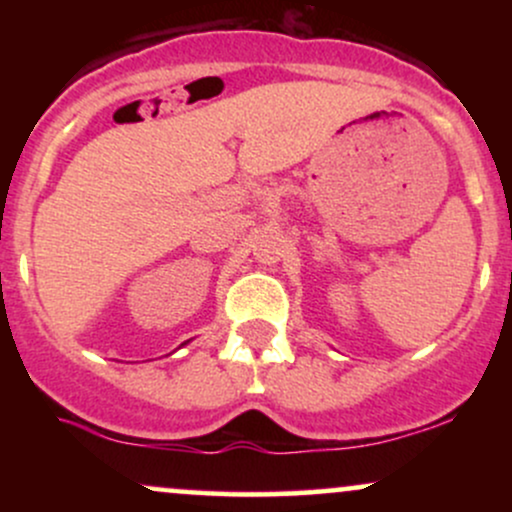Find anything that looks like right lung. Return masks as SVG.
Masks as SVG:
<instances>
[{"label":"right lung","mask_w":512,"mask_h":512,"mask_svg":"<svg viewBox=\"0 0 512 512\" xmlns=\"http://www.w3.org/2000/svg\"><path fill=\"white\" fill-rule=\"evenodd\" d=\"M185 344H187V342H185Z\"/></svg>","instance_id":"right-lung-1"}]
</instances>
